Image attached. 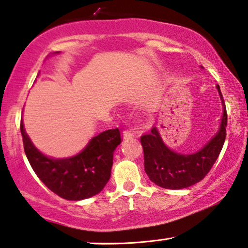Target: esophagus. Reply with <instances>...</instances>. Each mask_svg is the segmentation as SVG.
Here are the masks:
<instances>
[{
  "label": "esophagus",
  "mask_w": 248,
  "mask_h": 248,
  "mask_svg": "<svg viewBox=\"0 0 248 248\" xmlns=\"http://www.w3.org/2000/svg\"><path fill=\"white\" fill-rule=\"evenodd\" d=\"M122 137H124V140H130V138L134 137V133H131L129 130H124V133H122Z\"/></svg>",
  "instance_id": "1"
}]
</instances>
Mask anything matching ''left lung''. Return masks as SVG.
<instances>
[{
	"mask_svg": "<svg viewBox=\"0 0 248 248\" xmlns=\"http://www.w3.org/2000/svg\"><path fill=\"white\" fill-rule=\"evenodd\" d=\"M222 100L223 115L219 133L195 154L183 155L168 148L156 128L140 137L144 150V168L148 178L167 189H183L205 178L219 156L226 140L227 110L220 86H217Z\"/></svg>",
	"mask_w": 248,
	"mask_h": 248,
	"instance_id": "left-lung-1",
	"label": "left lung"
}]
</instances>
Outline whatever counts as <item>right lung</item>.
<instances>
[{"label":"right lung","mask_w":248,"mask_h":248,"mask_svg":"<svg viewBox=\"0 0 248 248\" xmlns=\"http://www.w3.org/2000/svg\"><path fill=\"white\" fill-rule=\"evenodd\" d=\"M20 130L26 156L32 170L49 190L62 199H88L100 193L110 179L113 152L121 143L118 128L103 131L92 138L90 144L78 155L62 160L43 155L25 133L22 122Z\"/></svg>","instance_id":"1"}]
</instances>
